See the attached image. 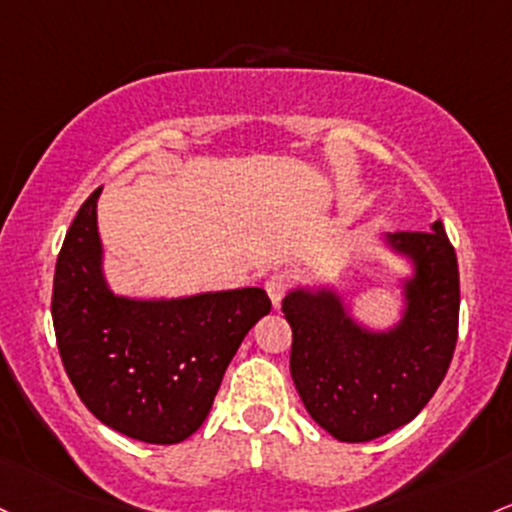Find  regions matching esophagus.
<instances>
[{"label":"esophagus","instance_id":"esophagus-1","mask_svg":"<svg viewBox=\"0 0 512 512\" xmlns=\"http://www.w3.org/2000/svg\"><path fill=\"white\" fill-rule=\"evenodd\" d=\"M265 289H267L269 301H272V306L279 308V303H282L286 289H289V279H286L284 274H272V277H269L265 282Z\"/></svg>","mask_w":512,"mask_h":512}]
</instances>
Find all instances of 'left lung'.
Here are the masks:
<instances>
[{
  "label": "left lung",
  "mask_w": 512,
  "mask_h": 512,
  "mask_svg": "<svg viewBox=\"0 0 512 512\" xmlns=\"http://www.w3.org/2000/svg\"><path fill=\"white\" fill-rule=\"evenodd\" d=\"M401 311L386 328L352 316L333 284H299L284 296L291 379L308 415L340 442H369L401 428L428 406L457 345L459 267L442 221L425 233H386Z\"/></svg>",
  "instance_id": "1"
}]
</instances>
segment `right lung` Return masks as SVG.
Wrapping results in <instances>:
<instances>
[{
	"mask_svg": "<svg viewBox=\"0 0 512 512\" xmlns=\"http://www.w3.org/2000/svg\"><path fill=\"white\" fill-rule=\"evenodd\" d=\"M101 187L77 211L58 255L53 325L65 372L111 430L150 445L192 437L230 359L272 311L265 289L128 296L111 289L97 226Z\"/></svg>",
	"mask_w": 512,
	"mask_h": 512,
	"instance_id": "right-lung-1",
	"label": "right lung"
}]
</instances>
